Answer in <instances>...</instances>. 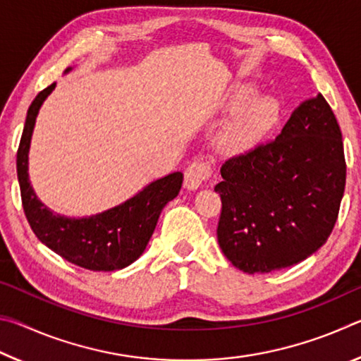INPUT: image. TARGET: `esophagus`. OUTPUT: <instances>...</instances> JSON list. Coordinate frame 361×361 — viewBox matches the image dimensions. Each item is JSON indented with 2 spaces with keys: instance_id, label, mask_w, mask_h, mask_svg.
Segmentation results:
<instances>
[{
  "instance_id": "34e87169",
  "label": "esophagus",
  "mask_w": 361,
  "mask_h": 361,
  "mask_svg": "<svg viewBox=\"0 0 361 361\" xmlns=\"http://www.w3.org/2000/svg\"><path fill=\"white\" fill-rule=\"evenodd\" d=\"M212 170L210 166L204 161H195L186 169L185 172V186L188 189H197L204 185V183L210 178Z\"/></svg>"
}]
</instances>
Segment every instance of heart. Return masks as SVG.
<instances>
[{
  "mask_svg": "<svg viewBox=\"0 0 361 361\" xmlns=\"http://www.w3.org/2000/svg\"><path fill=\"white\" fill-rule=\"evenodd\" d=\"M250 94L248 87H240L235 92V102H242ZM279 113L277 102L272 97H258L248 102L237 113L223 135V145L229 151H243L252 148L271 129Z\"/></svg>",
  "mask_w": 361,
  "mask_h": 361,
  "instance_id": "heart-1",
  "label": "heart"
}]
</instances>
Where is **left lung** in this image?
Listing matches in <instances>:
<instances>
[{"instance_id": "1", "label": "left lung", "mask_w": 361, "mask_h": 361, "mask_svg": "<svg viewBox=\"0 0 361 361\" xmlns=\"http://www.w3.org/2000/svg\"><path fill=\"white\" fill-rule=\"evenodd\" d=\"M342 133L317 95L301 103L280 135L223 164L218 243L237 269L290 267L328 240L345 188Z\"/></svg>"}]
</instances>
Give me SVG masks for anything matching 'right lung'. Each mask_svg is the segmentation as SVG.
Masks as SVG:
<instances>
[{"mask_svg": "<svg viewBox=\"0 0 361 361\" xmlns=\"http://www.w3.org/2000/svg\"><path fill=\"white\" fill-rule=\"evenodd\" d=\"M54 87L56 82L35 97L27 111L17 149V176L23 212L36 237L63 259L89 271L124 269L145 252L162 209L180 192L183 173L175 172L152 181L124 204L99 215L66 218L51 212L38 200L30 185L28 149L36 116Z\"/></svg>", "mask_w": 361, "mask_h": 361, "instance_id": "add662e5", "label": "right lung"}]
</instances>
